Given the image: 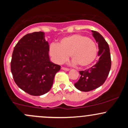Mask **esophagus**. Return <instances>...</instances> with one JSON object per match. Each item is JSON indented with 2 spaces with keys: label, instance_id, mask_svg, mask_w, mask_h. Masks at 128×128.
Listing matches in <instances>:
<instances>
[{
  "label": "esophagus",
  "instance_id": "34e87169",
  "mask_svg": "<svg viewBox=\"0 0 128 128\" xmlns=\"http://www.w3.org/2000/svg\"><path fill=\"white\" fill-rule=\"evenodd\" d=\"M62 70H66V71H69V70H70V69H68V68H64V67H62Z\"/></svg>",
  "mask_w": 128,
  "mask_h": 128
}]
</instances>
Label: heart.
I'll return each instance as SVG.
<instances>
[{
	"label": "heart",
	"instance_id": "obj_1",
	"mask_svg": "<svg viewBox=\"0 0 128 128\" xmlns=\"http://www.w3.org/2000/svg\"><path fill=\"white\" fill-rule=\"evenodd\" d=\"M49 52L56 64L65 62L70 54L72 64L85 68L90 66L96 59L97 48L95 42L87 36L75 34L63 38L59 44L51 43Z\"/></svg>",
	"mask_w": 128,
	"mask_h": 128
}]
</instances>
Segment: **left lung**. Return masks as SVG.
<instances>
[{"label": "left lung", "mask_w": 128, "mask_h": 128, "mask_svg": "<svg viewBox=\"0 0 128 128\" xmlns=\"http://www.w3.org/2000/svg\"><path fill=\"white\" fill-rule=\"evenodd\" d=\"M92 36L98 46L97 62L88 70L79 71L80 77L74 84L78 90L88 92L98 88L105 82L111 69V56L108 43L97 32L92 30Z\"/></svg>", "instance_id": "8db88e82"}]
</instances>
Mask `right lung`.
<instances>
[{"label":"right lung","instance_id":"add662e5","mask_svg":"<svg viewBox=\"0 0 128 128\" xmlns=\"http://www.w3.org/2000/svg\"><path fill=\"white\" fill-rule=\"evenodd\" d=\"M44 33L24 35L14 48L11 60L13 78L19 88L33 96L48 92L60 66L52 62Z\"/></svg>","mask_w":128,"mask_h":128}]
</instances>
